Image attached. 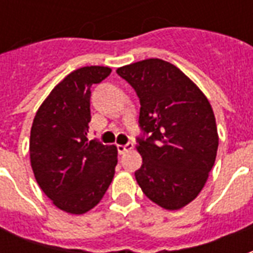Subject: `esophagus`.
I'll return each instance as SVG.
<instances>
[{
  "label": "esophagus",
  "instance_id": "obj_1",
  "mask_svg": "<svg viewBox=\"0 0 253 253\" xmlns=\"http://www.w3.org/2000/svg\"><path fill=\"white\" fill-rule=\"evenodd\" d=\"M132 148H134V143L132 142H128L126 145H118V152H119V154H123L128 152V150H131Z\"/></svg>",
  "mask_w": 253,
  "mask_h": 253
}]
</instances>
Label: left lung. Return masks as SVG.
Listing matches in <instances>:
<instances>
[{"instance_id":"left-lung-1","label":"left lung","mask_w":253,"mask_h":253,"mask_svg":"<svg viewBox=\"0 0 253 253\" xmlns=\"http://www.w3.org/2000/svg\"><path fill=\"white\" fill-rule=\"evenodd\" d=\"M116 73L135 89L139 126L150 137L138 138L142 165L135 179L149 199L179 210L199 195L215 163L218 131L209 100L179 67L150 58Z\"/></svg>"}]
</instances>
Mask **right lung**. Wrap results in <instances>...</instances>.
I'll return each instance as SVG.
<instances>
[{
	"label": "right lung",
	"mask_w": 253,
	"mask_h": 253,
	"mask_svg": "<svg viewBox=\"0 0 253 253\" xmlns=\"http://www.w3.org/2000/svg\"><path fill=\"white\" fill-rule=\"evenodd\" d=\"M107 66L80 67L54 86L34 118L30 159L42 191L69 214L92 210L115 175L118 149L89 141L90 88L111 74Z\"/></svg>",
	"instance_id": "1"
}]
</instances>
